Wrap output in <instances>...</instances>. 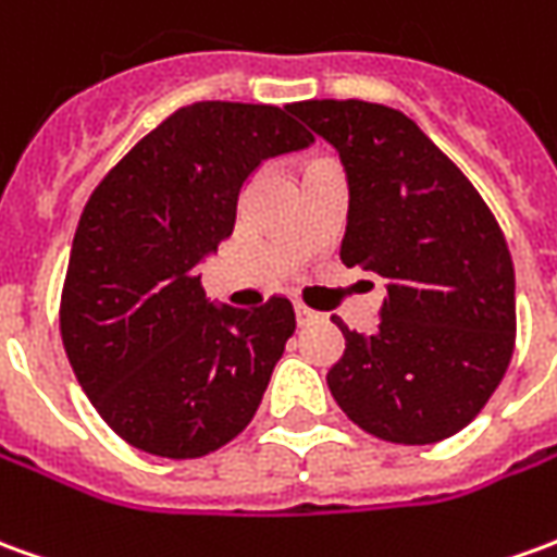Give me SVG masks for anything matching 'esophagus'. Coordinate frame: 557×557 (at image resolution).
<instances>
[{
	"instance_id": "esophagus-1",
	"label": "esophagus",
	"mask_w": 557,
	"mask_h": 557,
	"mask_svg": "<svg viewBox=\"0 0 557 557\" xmlns=\"http://www.w3.org/2000/svg\"><path fill=\"white\" fill-rule=\"evenodd\" d=\"M295 319H298V325H310L313 319H319V313L305 305H295Z\"/></svg>"
}]
</instances>
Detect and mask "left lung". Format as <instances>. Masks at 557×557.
Listing matches in <instances>:
<instances>
[{"label":"left lung","mask_w":557,"mask_h":557,"mask_svg":"<svg viewBox=\"0 0 557 557\" xmlns=\"http://www.w3.org/2000/svg\"><path fill=\"white\" fill-rule=\"evenodd\" d=\"M341 153L346 268L386 277L380 332L337 322L346 349L329 388L368 434L446 441L500 386L516 346V274L495 213L461 169L395 108L359 99L292 104Z\"/></svg>","instance_id":"left-lung-1"}]
</instances>
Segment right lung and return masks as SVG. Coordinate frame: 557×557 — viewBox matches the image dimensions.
I'll use <instances>...</instances> for the list:
<instances>
[{
    "label": "right lung",
    "instance_id": "obj_1",
    "mask_svg": "<svg viewBox=\"0 0 557 557\" xmlns=\"http://www.w3.org/2000/svg\"><path fill=\"white\" fill-rule=\"evenodd\" d=\"M292 104L174 111L92 189L62 283L77 383L135 449L201 458L235 441L295 332L289 298L213 307L198 262L232 235L244 181L313 135Z\"/></svg>",
    "mask_w": 557,
    "mask_h": 557
}]
</instances>
